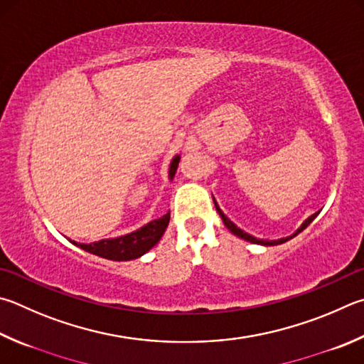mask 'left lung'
<instances>
[{
    "label": "left lung",
    "instance_id": "left-lung-1",
    "mask_svg": "<svg viewBox=\"0 0 364 364\" xmlns=\"http://www.w3.org/2000/svg\"><path fill=\"white\" fill-rule=\"evenodd\" d=\"M215 202V200H213ZM215 207H216V211L218 213H220V216H221V220H223V223H224V226H226L230 232H232L234 235H237V237H240V239H243V240H247V242H251V243H257V245H266V247H270V245H280V243H283V242H287V240H289V239H293L294 235H297L299 232H302L304 229H306L310 223H312L315 218H316V215L318 213H314L312 216H309L306 221L302 223V226L296 230V232L293 234V235H289V237H287V239H279V240H261V239H256V237H253V235H250V234H247V232H243L242 229H239L235 226V224L229 220V218L223 213L221 211V208L218 207V203L215 202Z\"/></svg>",
    "mask_w": 364,
    "mask_h": 364
}]
</instances>
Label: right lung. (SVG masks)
I'll use <instances>...</instances> for the list:
<instances>
[{
	"label": "right lung",
	"instance_id": "obj_1",
	"mask_svg": "<svg viewBox=\"0 0 364 364\" xmlns=\"http://www.w3.org/2000/svg\"><path fill=\"white\" fill-rule=\"evenodd\" d=\"M178 162H180V156H175L168 170L170 180H173V176L176 173ZM168 221H170V213L164 215L162 218H159V220L148 223L146 226H143L138 230H134V232H130L127 235L116 237V239H105L94 243H77V242H73V243H75L76 247L82 248L84 251H89L92 255L105 257V259H111V261L136 259V257L143 256L146 251H149L157 242L161 240L165 229L168 226Z\"/></svg>",
	"mask_w": 364,
	"mask_h": 364
}]
</instances>
